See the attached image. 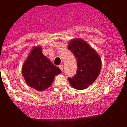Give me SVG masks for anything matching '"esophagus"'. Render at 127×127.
<instances>
[{
    "instance_id": "1",
    "label": "esophagus",
    "mask_w": 127,
    "mask_h": 127,
    "mask_svg": "<svg viewBox=\"0 0 127 127\" xmlns=\"http://www.w3.org/2000/svg\"><path fill=\"white\" fill-rule=\"evenodd\" d=\"M59 68L61 69V71H63V65H59Z\"/></svg>"
}]
</instances>
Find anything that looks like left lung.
Instances as JSON below:
<instances>
[{
  "label": "left lung",
  "mask_w": 127,
  "mask_h": 127,
  "mask_svg": "<svg viewBox=\"0 0 127 127\" xmlns=\"http://www.w3.org/2000/svg\"><path fill=\"white\" fill-rule=\"evenodd\" d=\"M68 49L77 60V72L68 81L76 90H84L95 82L100 73L101 60L100 56L86 41L74 38L69 41Z\"/></svg>",
  "instance_id": "1"
}]
</instances>
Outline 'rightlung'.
Instances as JSON below:
<instances>
[{
	"mask_svg": "<svg viewBox=\"0 0 127 127\" xmlns=\"http://www.w3.org/2000/svg\"><path fill=\"white\" fill-rule=\"evenodd\" d=\"M22 73L29 86L41 92L51 86L55 76L61 73V70L43 55L42 48L37 45L31 49L24 62Z\"/></svg>",
	"mask_w": 127,
	"mask_h": 127,
	"instance_id": "obj_1",
	"label": "right lung"
}]
</instances>
